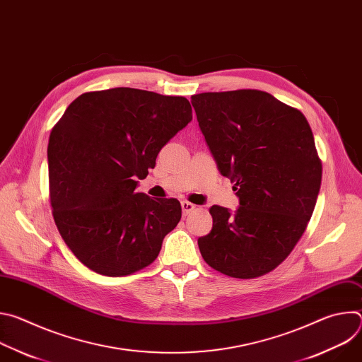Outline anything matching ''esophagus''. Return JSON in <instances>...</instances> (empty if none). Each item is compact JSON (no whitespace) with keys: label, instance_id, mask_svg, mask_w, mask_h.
<instances>
[{"label":"esophagus","instance_id":"1","mask_svg":"<svg viewBox=\"0 0 362 362\" xmlns=\"http://www.w3.org/2000/svg\"><path fill=\"white\" fill-rule=\"evenodd\" d=\"M194 209H196V204H193V203H190V202H187V200H183V202H182V211H183V215H185V216H187L189 214H192Z\"/></svg>","mask_w":362,"mask_h":362}]
</instances>
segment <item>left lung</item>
I'll use <instances>...</instances> for the list:
<instances>
[{
  "label": "left lung",
  "mask_w": 362,
  "mask_h": 362,
  "mask_svg": "<svg viewBox=\"0 0 362 362\" xmlns=\"http://www.w3.org/2000/svg\"><path fill=\"white\" fill-rule=\"evenodd\" d=\"M199 127L239 208L214 204V228L197 240L204 262L239 279L281 265L313 216L322 163L305 116L267 91L192 95Z\"/></svg>",
  "instance_id": "8db88e82"
}]
</instances>
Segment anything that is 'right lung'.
<instances>
[{
	"instance_id": "obj_1",
	"label": "right lung",
	"mask_w": 362,
	"mask_h": 362,
	"mask_svg": "<svg viewBox=\"0 0 362 362\" xmlns=\"http://www.w3.org/2000/svg\"><path fill=\"white\" fill-rule=\"evenodd\" d=\"M190 120L186 97L117 87L83 93L51 130L53 218L88 269L126 276L156 259L182 218L180 202L136 192L137 179Z\"/></svg>"
}]
</instances>
